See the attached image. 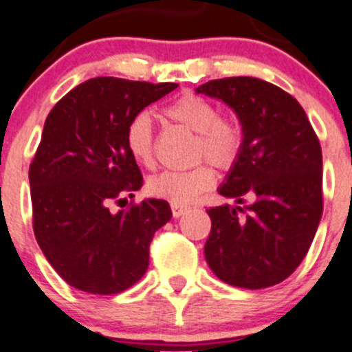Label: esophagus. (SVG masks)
Wrapping results in <instances>:
<instances>
[{
	"instance_id": "esophagus-1",
	"label": "esophagus",
	"mask_w": 352,
	"mask_h": 352,
	"mask_svg": "<svg viewBox=\"0 0 352 352\" xmlns=\"http://www.w3.org/2000/svg\"><path fill=\"white\" fill-rule=\"evenodd\" d=\"M170 209H173V216L174 217H182L183 214L188 210V207L186 206H179V204H170Z\"/></svg>"
}]
</instances>
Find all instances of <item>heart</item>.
<instances>
[{
	"instance_id": "heart-1",
	"label": "heart",
	"mask_w": 352,
	"mask_h": 352,
	"mask_svg": "<svg viewBox=\"0 0 352 352\" xmlns=\"http://www.w3.org/2000/svg\"><path fill=\"white\" fill-rule=\"evenodd\" d=\"M162 116L183 128L197 133L193 143L195 160L212 164L228 170L239 160L243 150V128L239 119L221 116L216 103L195 93H185L162 109ZM124 143L136 164L153 167L155 164V133L146 112H138L129 119ZM214 170L207 164H199L188 170H164L148 179L150 195L169 200L170 204H190L214 185Z\"/></svg>"
}]
</instances>
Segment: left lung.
Here are the masks:
<instances>
[{
    "mask_svg": "<svg viewBox=\"0 0 352 352\" xmlns=\"http://www.w3.org/2000/svg\"><path fill=\"white\" fill-rule=\"evenodd\" d=\"M197 93L223 100L243 128L242 153L217 190L243 207L207 209V264L228 285H276L302 263L320 224V140L300 103L263 79H214Z\"/></svg>",
    "mask_w": 352,
    "mask_h": 352,
    "instance_id": "obj_1",
    "label": "left lung"
}]
</instances>
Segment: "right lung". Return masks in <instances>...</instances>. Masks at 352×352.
Listing matches in <instances>:
<instances>
[{
	"label": "right lung",
	"mask_w": 352,
	"mask_h": 352,
	"mask_svg": "<svg viewBox=\"0 0 352 352\" xmlns=\"http://www.w3.org/2000/svg\"><path fill=\"white\" fill-rule=\"evenodd\" d=\"M178 88L95 78L70 89L48 113L29 167L32 228L53 270L74 289L112 296L148 267L150 242L173 217L166 200L128 202L143 185L124 131L129 119Z\"/></svg>",
	"instance_id": "1"
}]
</instances>
